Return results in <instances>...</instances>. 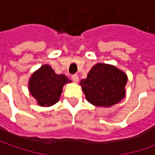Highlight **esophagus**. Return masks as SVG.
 Returning <instances> with one entry per match:
<instances>
[{
  "label": "esophagus",
  "mask_w": 155,
  "mask_h": 155,
  "mask_svg": "<svg viewBox=\"0 0 155 155\" xmlns=\"http://www.w3.org/2000/svg\"><path fill=\"white\" fill-rule=\"evenodd\" d=\"M71 78H72V80L74 81V82H78V76L77 74H74V75H72L71 76Z\"/></svg>",
  "instance_id": "34e87169"
}]
</instances>
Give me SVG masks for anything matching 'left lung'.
<instances>
[{
	"mask_svg": "<svg viewBox=\"0 0 155 155\" xmlns=\"http://www.w3.org/2000/svg\"><path fill=\"white\" fill-rule=\"evenodd\" d=\"M126 74L113 65L97 64L80 84L88 102L99 107H110L125 97Z\"/></svg>",
	"mask_w": 155,
	"mask_h": 155,
	"instance_id": "obj_1",
	"label": "left lung"
}]
</instances>
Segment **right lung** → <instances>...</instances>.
I'll return each mask as SVG.
<instances>
[{
	"mask_svg": "<svg viewBox=\"0 0 155 155\" xmlns=\"http://www.w3.org/2000/svg\"><path fill=\"white\" fill-rule=\"evenodd\" d=\"M71 82L64 75H58L45 64L34 72L29 80V91L40 106H51L58 101L64 84Z\"/></svg>",
	"mask_w": 155,
	"mask_h": 155,
	"instance_id": "right-lung-1",
	"label": "right lung"
}]
</instances>
